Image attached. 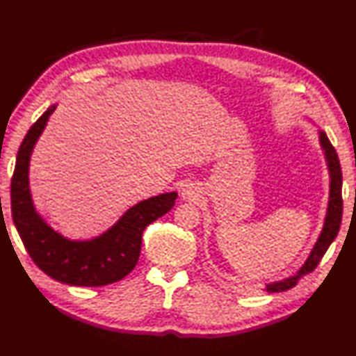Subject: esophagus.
I'll return each mask as SVG.
<instances>
[{"mask_svg":"<svg viewBox=\"0 0 356 356\" xmlns=\"http://www.w3.org/2000/svg\"><path fill=\"white\" fill-rule=\"evenodd\" d=\"M181 196L187 199V201H195V199L199 196V188L193 184H188L183 188V193H181Z\"/></svg>","mask_w":356,"mask_h":356,"instance_id":"1","label":"esophagus"}]
</instances>
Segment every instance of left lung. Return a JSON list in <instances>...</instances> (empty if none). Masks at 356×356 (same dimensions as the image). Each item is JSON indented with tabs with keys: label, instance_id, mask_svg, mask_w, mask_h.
I'll list each match as a JSON object with an SVG mask.
<instances>
[{
	"label": "left lung",
	"instance_id": "left-lung-1",
	"mask_svg": "<svg viewBox=\"0 0 356 356\" xmlns=\"http://www.w3.org/2000/svg\"><path fill=\"white\" fill-rule=\"evenodd\" d=\"M318 140L322 145V149L325 151V159L327 161L329 177H331V186H329V202H327V211L323 223V229L316 241V245L311 250L309 257L303 266L299 268L296 275L285 278L282 281H276L266 285V290L268 293H280L289 289H293L303 275H308L314 270L320 259L323 258L327 248L331 246L335 240L338 231H340L341 225V216H343V197H341V186H343V175H341V166L340 160H338L337 151L329 142V138L325 131L318 133Z\"/></svg>",
	"mask_w": 356,
	"mask_h": 356
}]
</instances>
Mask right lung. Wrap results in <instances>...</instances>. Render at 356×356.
Here are the masks:
<instances>
[{
	"mask_svg": "<svg viewBox=\"0 0 356 356\" xmlns=\"http://www.w3.org/2000/svg\"><path fill=\"white\" fill-rule=\"evenodd\" d=\"M54 110L56 104L33 124L19 146L10 186L12 218L25 249L42 272L76 287H102L120 281L133 270L140 257L145 228L170 211L178 195L170 192L145 199L92 240L63 237L34 210L29 183L33 148Z\"/></svg>",
	"mask_w": 356,
	"mask_h": 356,
	"instance_id": "1",
	"label": "right lung"
}]
</instances>
